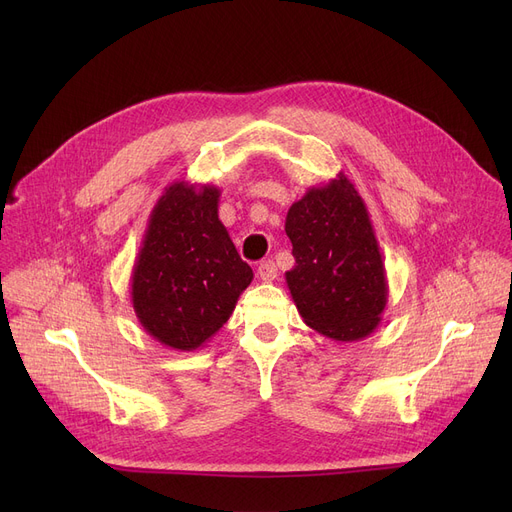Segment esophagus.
<instances>
[{
	"instance_id": "obj_1",
	"label": "esophagus",
	"mask_w": 512,
	"mask_h": 512,
	"mask_svg": "<svg viewBox=\"0 0 512 512\" xmlns=\"http://www.w3.org/2000/svg\"><path fill=\"white\" fill-rule=\"evenodd\" d=\"M257 276L263 282H274L278 278V265L272 259L261 261L259 267H257Z\"/></svg>"
}]
</instances>
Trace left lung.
Wrapping results in <instances>:
<instances>
[{"mask_svg":"<svg viewBox=\"0 0 512 512\" xmlns=\"http://www.w3.org/2000/svg\"><path fill=\"white\" fill-rule=\"evenodd\" d=\"M294 267L286 284L309 328L338 342L367 338L388 303L386 267L365 201L342 172L311 186L286 215Z\"/></svg>","mask_w":512,"mask_h":512,"instance_id":"left-lung-1","label":"left lung"}]
</instances>
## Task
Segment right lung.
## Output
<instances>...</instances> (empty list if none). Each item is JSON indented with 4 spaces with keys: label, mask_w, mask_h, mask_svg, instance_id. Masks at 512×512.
<instances>
[{
    "label": "right lung",
    "mask_w": 512,
    "mask_h": 512,
    "mask_svg": "<svg viewBox=\"0 0 512 512\" xmlns=\"http://www.w3.org/2000/svg\"><path fill=\"white\" fill-rule=\"evenodd\" d=\"M220 188L174 182L149 215L130 297L139 324L174 351H195L230 319L253 280L218 215Z\"/></svg>",
    "instance_id": "right-lung-1"
}]
</instances>
